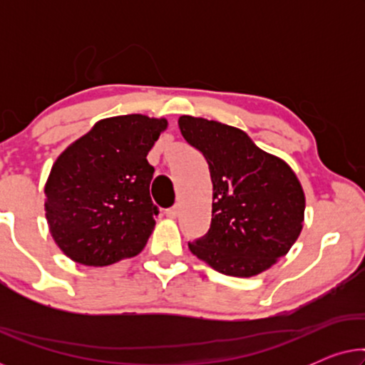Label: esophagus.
<instances>
[{"instance_id":"obj_1","label":"esophagus","mask_w":365,"mask_h":365,"mask_svg":"<svg viewBox=\"0 0 365 365\" xmlns=\"http://www.w3.org/2000/svg\"><path fill=\"white\" fill-rule=\"evenodd\" d=\"M166 216L171 217V219H176L179 216V207L174 206V207H169L166 211Z\"/></svg>"}]
</instances>
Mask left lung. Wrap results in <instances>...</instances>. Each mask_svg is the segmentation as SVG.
Returning <instances> with one entry per match:
<instances>
[{
	"label": "left lung",
	"instance_id": "left-lung-1",
	"mask_svg": "<svg viewBox=\"0 0 365 365\" xmlns=\"http://www.w3.org/2000/svg\"><path fill=\"white\" fill-rule=\"evenodd\" d=\"M178 124L206 158L212 181L211 227L189 251L226 276L267 271L302 231L306 197L296 173L241 129L192 116Z\"/></svg>",
	"mask_w": 365,
	"mask_h": 365
}]
</instances>
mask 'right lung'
Returning a JSON list of instances; mask_svg holds the SVG:
<instances>
[{
	"label": "right lung",
	"mask_w": 365,
	"mask_h": 365,
	"mask_svg": "<svg viewBox=\"0 0 365 365\" xmlns=\"http://www.w3.org/2000/svg\"><path fill=\"white\" fill-rule=\"evenodd\" d=\"M164 118L126 114L101 119L59 154L44 186V211L58 247L74 262L103 267L146 246L158 207L148 163Z\"/></svg>",
	"instance_id": "add662e5"
}]
</instances>
